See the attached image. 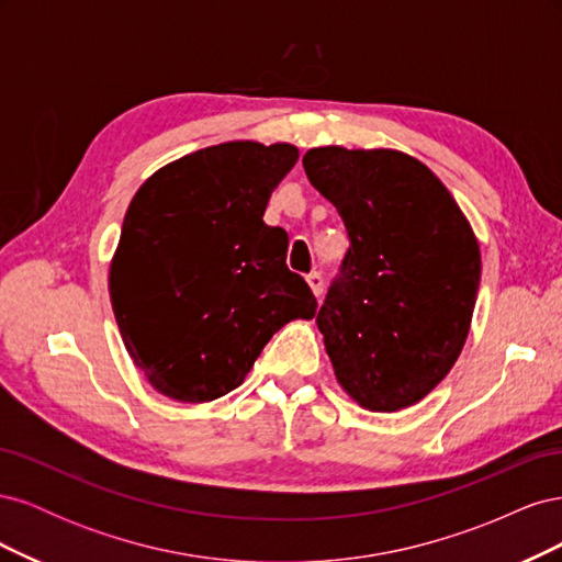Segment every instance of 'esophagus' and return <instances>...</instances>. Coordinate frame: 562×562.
I'll list each match as a JSON object with an SVG mask.
<instances>
[{
    "mask_svg": "<svg viewBox=\"0 0 562 562\" xmlns=\"http://www.w3.org/2000/svg\"><path fill=\"white\" fill-rule=\"evenodd\" d=\"M307 283H310L312 293H314L316 297L323 295V277H321V271H312V274L307 277Z\"/></svg>",
    "mask_w": 562,
    "mask_h": 562,
    "instance_id": "1",
    "label": "esophagus"
}]
</instances>
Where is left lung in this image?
Listing matches in <instances>:
<instances>
[{"label":"left lung","mask_w":562,"mask_h":562,"mask_svg":"<svg viewBox=\"0 0 562 562\" xmlns=\"http://www.w3.org/2000/svg\"><path fill=\"white\" fill-rule=\"evenodd\" d=\"M302 166L349 236L316 314L335 378L372 413L403 411L462 353L479 241L446 184L403 151L314 147Z\"/></svg>","instance_id":"1"}]
</instances>
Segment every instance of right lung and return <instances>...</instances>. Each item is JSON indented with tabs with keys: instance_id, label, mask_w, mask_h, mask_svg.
Wrapping results in <instances>:
<instances>
[{
	"instance_id": "add662e5",
	"label": "right lung",
	"mask_w": 562,
	"mask_h": 562,
	"mask_svg": "<svg viewBox=\"0 0 562 562\" xmlns=\"http://www.w3.org/2000/svg\"><path fill=\"white\" fill-rule=\"evenodd\" d=\"M297 157L288 143H223L159 168L135 192L110 297L126 351L159 394H229L271 335L316 314L310 285L285 265L288 234L262 220Z\"/></svg>"
}]
</instances>
